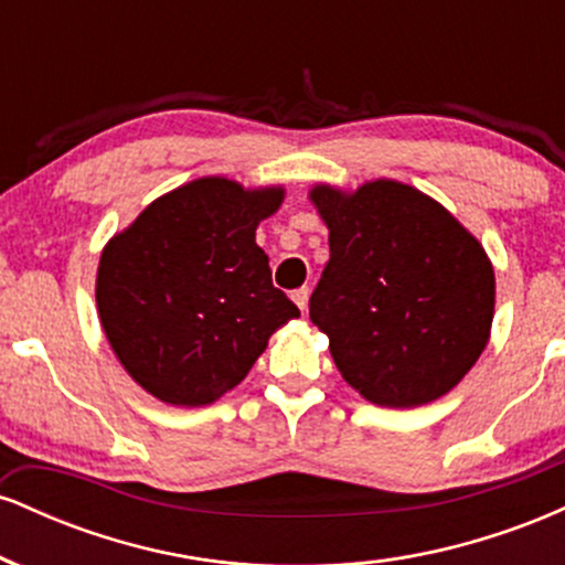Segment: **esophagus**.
Wrapping results in <instances>:
<instances>
[{"label":"esophagus","mask_w":565,"mask_h":565,"mask_svg":"<svg viewBox=\"0 0 565 565\" xmlns=\"http://www.w3.org/2000/svg\"><path fill=\"white\" fill-rule=\"evenodd\" d=\"M308 295H310L308 287H302V289H295V291H291V300H295V305H297V308L302 310V313H305V308H308Z\"/></svg>","instance_id":"1"}]
</instances>
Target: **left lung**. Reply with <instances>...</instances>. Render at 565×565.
Here are the masks:
<instances>
[{"mask_svg":"<svg viewBox=\"0 0 565 565\" xmlns=\"http://www.w3.org/2000/svg\"><path fill=\"white\" fill-rule=\"evenodd\" d=\"M329 263L310 321L340 374L387 408L449 393L489 342L494 268L483 246L417 188L374 180L355 193L316 185Z\"/></svg>","mask_w":565,"mask_h":565,"instance_id":"obj_1","label":"left lung"}]
</instances>
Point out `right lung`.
<instances>
[{"instance_id": "right-lung-1", "label": "right lung", "mask_w": 565, "mask_h": 565, "mask_svg": "<svg viewBox=\"0 0 565 565\" xmlns=\"http://www.w3.org/2000/svg\"><path fill=\"white\" fill-rule=\"evenodd\" d=\"M281 199V188L201 178L148 204L103 249V332L129 377L164 404L217 401L249 374L268 337L300 316L255 242Z\"/></svg>"}]
</instances>
